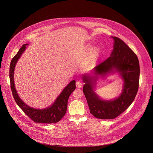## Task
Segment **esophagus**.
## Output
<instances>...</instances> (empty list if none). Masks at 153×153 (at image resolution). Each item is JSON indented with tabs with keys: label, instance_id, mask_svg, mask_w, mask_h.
Instances as JSON below:
<instances>
[{
	"label": "esophagus",
	"instance_id": "esophagus-1",
	"mask_svg": "<svg viewBox=\"0 0 153 153\" xmlns=\"http://www.w3.org/2000/svg\"><path fill=\"white\" fill-rule=\"evenodd\" d=\"M76 85L77 88H81L82 87V83L80 81H77L76 82Z\"/></svg>",
	"mask_w": 153,
	"mask_h": 153
}]
</instances>
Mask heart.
I'll return each mask as SVG.
<instances>
[{
  "instance_id": "1",
  "label": "heart",
  "mask_w": 153,
  "mask_h": 153,
  "mask_svg": "<svg viewBox=\"0 0 153 153\" xmlns=\"http://www.w3.org/2000/svg\"><path fill=\"white\" fill-rule=\"evenodd\" d=\"M87 49L89 50L91 49V46H88ZM100 51L98 48H93L89 53V56L91 58H96L97 57L99 56V55L100 54Z\"/></svg>"
}]
</instances>
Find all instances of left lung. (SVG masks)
Listing matches in <instances>:
<instances>
[{"label":"left lung","instance_id":"obj_1","mask_svg":"<svg viewBox=\"0 0 153 153\" xmlns=\"http://www.w3.org/2000/svg\"><path fill=\"white\" fill-rule=\"evenodd\" d=\"M111 37L114 44L111 56L95 67L96 76L85 74L82 76L85 83L83 92L90 112L100 119H112L120 115L130 107L138 91L140 68L138 57L122 39L117 36ZM115 71L120 73L124 80L123 92L114 100H102L93 91L98 75L104 76Z\"/></svg>","mask_w":153,"mask_h":153}]
</instances>
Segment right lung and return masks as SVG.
I'll use <instances>...</instances> for the list:
<instances>
[{"label": "right lung", "mask_w": 153, "mask_h": 153, "mask_svg": "<svg viewBox=\"0 0 153 153\" xmlns=\"http://www.w3.org/2000/svg\"><path fill=\"white\" fill-rule=\"evenodd\" d=\"M27 45V44L23 45L11 61L9 75L11 89L13 97L18 105L34 122L49 124L57 123L65 115L69 97L76 89V81L73 80L71 81L58 96L56 101L48 108L42 109H36L31 108L26 104L19 98L16 91L14 81V72L15 65L22 53L25 51L26 45Z\"/></svg>", "instance_id": "right-lung-1"}]
</instances>
